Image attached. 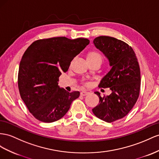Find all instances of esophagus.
I'll use <instances>...</instances> for the list:
<instances>
[{
	"mask_svg": "<svg viewBox=\"0 0 159 159\" xmlns=\"http://www.w3.org/2000/svg\"><path fill=\"white\" fill-rule=\"evenodd\" d=\"M88 92H87V91H82V92H80V95H82V96H86L87 95H88Z\"/></svg>",
	"mask_w": 159,
	"mask_h": 159,
	"instance_id": "obj_1",
	"label": "esophagus"
}]
</instances>
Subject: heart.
Returning a JSON list of instances; mask_svg holds the SVG:
<instances>
[{"label": "heart", "instance_id": "1", "mask_svg": "<svg viewBox=\"0 0 159 159\" xmlns=\"http://www.w3.org/2000/svg\"><path fill=\"white\" fill-rule=\"evenodd\" d=\"M87 60L88 62H99L101 64L102 63L103 57L101 56L99 52L97 51H91L89 52L87 54ZM91 83L89 82L84 83L83 85L84 87H89Z\"/></svg>", "mask_w": 159, "mask_h": 159}]
</instances>
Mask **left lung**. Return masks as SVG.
<instances>
[{
    "label": "left lung",
    "mask_w": 159,
    "mask_h": 159,
    "mask_svg": "<svg viewBox=\"0 0 159 159\" xmlns=\"http://www.w3.org/2000/svg\"><path fill=\"white\" fill-rule=\"evenodd\" d=\"M93 43L106 56L111 66L99 87L109 88L111 93L102 97L95 92L99 104L92 110L98 118L111 123L124 117L136 103L140 89V66L133 49L123 41L99 36Z\"/></svg>",
    "instance_id": "8db88e82"
}]
</instances>
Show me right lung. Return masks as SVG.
Returning a JSON list of instances; mask_svg holds the SVG:
<instances>
[{
    "label": "right lung",
    "instance_id": "obj_1",
    "mask_svg": "<svg viewBox=\"0 0 159 159\" xmlns=\"http://www.w3.org/2000/svg\"><path fill=\"white\" fill-rule=\"evenodd\" d=\"M90 42L86 38L56 37L35 41L24 52L19 64L20 95L35 118L51 123L62 118L79 91L69 93L58 86L59 76Z\"/></svg>",
    "mask_w": 159,
    "mask_h": 159
}]
</instances>
